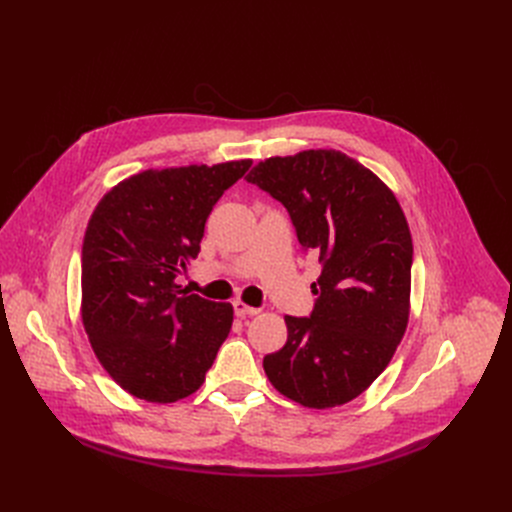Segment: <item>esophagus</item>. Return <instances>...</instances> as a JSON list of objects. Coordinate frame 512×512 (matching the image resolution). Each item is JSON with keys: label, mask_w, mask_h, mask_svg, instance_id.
Returning a JSON list of instances; mask_svg holds the SVG:
<instances>
[{"label": "esophagus", "mask_w": 512, "mask_h": 512, "mask_svg": "<svg viewBox=\"0 0 512 512\" xmlns=\"http://www.w3.org/2000/svg\"><path fill=\"white\" fill-rule=\"evenodd\" d=\"M233 310H235V314L239 316V319H246V316H256L260 312V308L248 306L246 302H241V300L233 302Z\"/></svg>", "instance_id": "1"}]
</instances>
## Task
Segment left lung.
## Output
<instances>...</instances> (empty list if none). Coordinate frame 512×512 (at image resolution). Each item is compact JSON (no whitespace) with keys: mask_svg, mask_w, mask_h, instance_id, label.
Instances as JSON below:
<instances>
[{"mask_svg":"<svg viewBox=\"0 0 512 512\" xmlns=\"http://www.w3.org/2000/svg\"><path fill=\"white\" fill-rule=\"evenodd\" d=\"M246 179L287 208L321 262L310 316H285L287 342L264 356V373L302 406L346 404L385 371L408 325L406 216L392 189L337 150L262 160Z\"/></svg>","mask_w":512,"mask_h":512,"instance_id":"8db88e82","label":"left lung"}]
</instances>
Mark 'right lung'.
I'll use <instances>...</instances> for the list:
<instances>
[{"mask_svg":"<svg viewBox=\"0 0 512 512\" xmlns=\"http://www.w3.org/2000/svg\"><path fill=\"white\" fill-rule=\"evenodd\" d=\"M252 160L143 170L95 206L83 239V325L108 375L135 398L168 404L206 379L233 306L177 285L198 258L214 204Z\"/></svg>","mask_w":512,"mask_h":512,"instance_id":"right-lung-1","label":"right lung"}]
</instances>
